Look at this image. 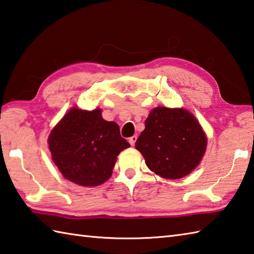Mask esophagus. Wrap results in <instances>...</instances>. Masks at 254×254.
<instances>
[{"label": "esophagus", "instance_id": "34e87169", "mask_svg": "<svg viewBox=\"0 0 254 254\" xmlns=\"http://www.w3.org/2000/svg\"><path fill=\"white\" fill-rule=\"evenodd\" d=\"M136 141H137V136H136V134H134V136H132V137L129 138V143H130L131 146H133V144L136 143Z\"/></svg>", "mask_w": 254, "mask_h": 254}]
</instances>
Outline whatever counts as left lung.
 I'll return each instance as SVG.
<instances>
[{
    "label": "left lung",
    "instance_id": "8db88e82",
    "mask_svg": "<svg viewBox=\"0 0 254 254\" xmlns=\"http://www.w3.org/2000/svg\"><path fill=\"white\" fill-rule=\"evenodd\" d=\"M144 126L134 147L159 177L182 179L201 161L207 138L192 113L159 106L150 112Z\"/></svg>",
    "mask_w": 254,
    "mask_h": 254
}]
</instances>
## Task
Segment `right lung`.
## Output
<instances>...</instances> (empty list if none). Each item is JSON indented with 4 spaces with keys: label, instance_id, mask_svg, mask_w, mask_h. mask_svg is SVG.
Masks as SVG:
<instances>
[{
    "label": "right lung",
    "instance_id": "add662e5",
    "mask_svg": "<svg viewBox=\"0 0 254 254\" xmlns=\"http://www.w3.org/2000/svg\"><path fill=\"white\" fill-rule=\"evenodd\" d=\"M49 150L64 178L81 186H97L112 177L117 156L130 147L115 122L103 120L102 110L73 107L48 138Z\"/></svg>",
    "mask_w": 254,
    "mask_h": 254
}]
</instances>
